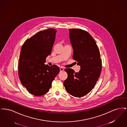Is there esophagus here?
Returning a JSON list of instances; mask_svg holds the SVG:
<instances>
[{
  "label": "esophagus",
  "instance_id": "obj_1",
  "mask_svg": "<svg viewBox=\"0 0 127 127\" xmlns=\"http://www.w3.org/2000/svg\"><path fill=\"white\" fill-rule=\"evenodd\" d=\"M64 70V67L63 66H61V67H60V71H61V72L63 71Z\"/></svg>",
  "mask_w": 127,
  "mask_h": 127
}]
</instances>
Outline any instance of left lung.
I'll use <instances>...</instances> for the list:
<instances>
[{
  "label": "left lung",
  "instance_id": "left-lung-1",
  "mask_svg": "<svg viewBox=\"0 0 127 127\" xmlns=\"http://www.w3.org/2000/svg\"><path fill=\"white\" fill-rule=\"evenodd\" d=\"M73 48V60L80 66L79 72L66 68L68 77L64 82L66 91L75 97H84L95 86L101 71L102 61L96 43L88 32L79 29L69 30Z\"/></svg>",
  "mask_w": 127,
  "mask_h": 127
}]
</instances>
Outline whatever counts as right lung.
<instances>
[{
  "mask_svg": "<svg viewBox=\"0 0 127 127\" xmlns=\"http://www.w3.org/2000/svg\"><path fill=\"white\" fill-rule=\"evenodd\" d=\"M57 30L40 31L27 39L22 46L18 62V76L30 93L36 96L48 92L52 81L60 72V67L44 65L51 54Z\"/></svg>",
  "mask_w": 127,
  "mask_h": 127,
  "instance_id": "right-lung-1",
  "label": "right lung"
}]
</instances>
